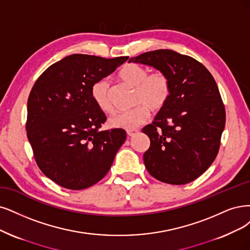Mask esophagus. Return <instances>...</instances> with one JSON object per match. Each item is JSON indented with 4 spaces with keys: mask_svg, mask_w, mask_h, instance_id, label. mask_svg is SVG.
Wrapping results in <instances>:
<instances>
[{
    "mask_svg": "<svg viewBox=\"0 0 250 250\" xmlns=\"http://www.w3.org/2000/svg\"><path fill=\"white\" fill-rule=\"evenodd\" d=\"M137 133H138L137 130H131V131H127V132H126L127 136H130V137H134Z\"/></svg>",
    "mask_w": 250,
    "mask_h": 250,
    "instance_id": "obj_1",
    "label": "esophagus"
}]
</instances>
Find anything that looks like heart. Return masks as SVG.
<instances>
[{"mask_svg":"<svg viewBox=\"0 0 250 250\" xmlns=\"http://www.w3.org/2000/svg\"><path fill=\"white\" fill-rule=\"evenodd\" d=\"M119 77L128 85L135 87L134 108L114 114L109 118V125L123 130H135L142 125L149 115V109H162L170 96L171 85L168 76L158 71L148 74L144 67L137 63H127L119 71ZM91 98L96 105L106 113L112 112L109 96V83L102 79L91 86Z\"/></svg>","mask_w":250,"mask_h":250,"instance_id":"obj_1","label":"heart"}]
</instances>
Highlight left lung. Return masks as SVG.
Returning <instances> with one entry per match:
<instances>
[{"label":"left lung","instance_id":"obj_1","mask_svg":"<svg viewBox=\"0 0 250 250\" xmlns=\"http://www.w3.org/2000/svg\"><path fill=\"white\" fill-rule=\"evenodd\" d=\"M132 62L164 72L171 85L167 103L142 128L150 139L143 155L147 171L175 186L193 181L215 160L226 125L213 76L195 59L170 49L145 52Z\"/></svg>","mask_w":250,"mask_h":250}]
</instances>
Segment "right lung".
<instances>
[{"label": "right lung", "instance_id": "obj_1", "mask_svg": "<svg viewBox=\"0 0 250 250\" xmlns=\"http://www.w3.org/2000/svg\"><path fill=\"white\" fill-rule=\"evenodd\" d=\"M127 59L71 54L34 84L27 100V139L40 170L59 186L73 190L94 186L125 143L123 128L100 131L106 116L91 98V86Z\"/></svg>", "mask_w": 250, "mask_h": 250}]
</instances>
